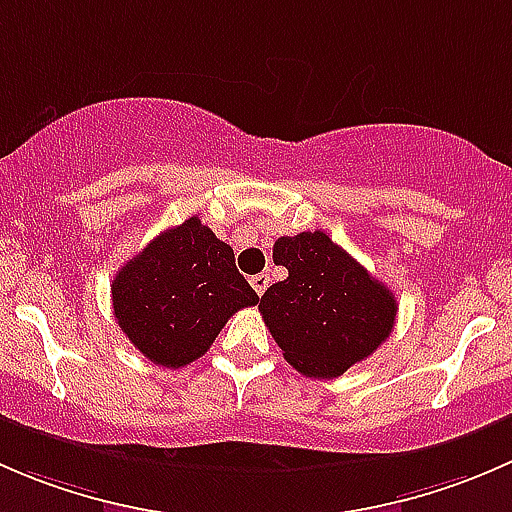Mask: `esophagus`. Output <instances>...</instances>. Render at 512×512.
Segmentation results:
<instances>
[{
    "instance_id": "esophagus-1",
    "label": "esophagus",
    "mask_w": 512,
    "mask_h": 512,
    "mask_svg": "<svg viewBox=\"0 0 512 512\" xmlns=\"http://www.w3.org/2000/svg\"><path fill=\"white\" fill-rule=\"evenodd\" d=\"M250 285H252V289H255V292L262 297V294H265L267 285H270V275H267V272H260V275L250 277Z\"/></svg>"
}]
</instances>
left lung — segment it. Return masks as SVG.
I'll return each mask as SVG.
<instances>
[{"mask_svg": "<svg viewBox=\"0 0 512 512\" xmlns=\"http://www.w3.org/2000/svg\"><path fill=\"white\" fill-rule=\"evenodd\" d=\"M272 260L289 275L267 287L260 312L299 374L337 379L386 342L396 322L394 292L327 232L280 237Z\"/></svg>", "mask_w": 512, "mask_h": 512, "instance_id": "left-lung-1", "label": "left lung"}]
</instances>
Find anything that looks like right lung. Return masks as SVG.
I'll use <instances>...</instances> for the list:
<instances>
[{
  "label": "right lung",
  "instance_id": "1",
  "mask_svg": "<svg viewBox=\"0 0 512 512\" xmlns=\"http://www.w3.org/2000/svg\"><path fill=\"white\" fill-rule=\"evenodd\" d=\"M111 297L121 332L165 369L200 359L237 309L260 302L237 272L232 247L195 215L126 262Z\"/></svg>",
  "mask_w": 512,
  "mask_h": 512
}]
</instances>
